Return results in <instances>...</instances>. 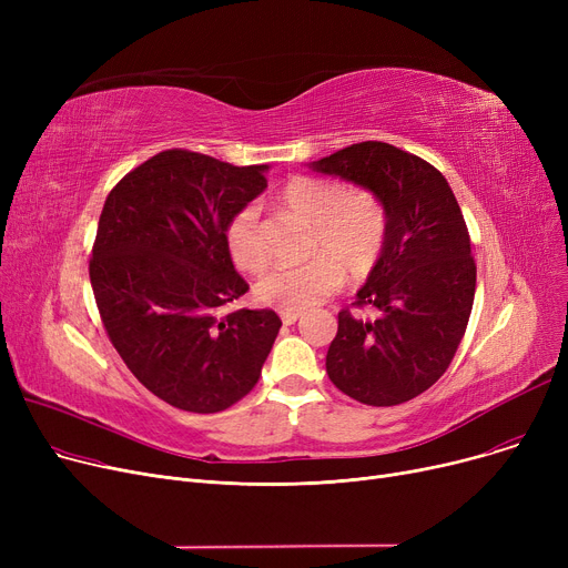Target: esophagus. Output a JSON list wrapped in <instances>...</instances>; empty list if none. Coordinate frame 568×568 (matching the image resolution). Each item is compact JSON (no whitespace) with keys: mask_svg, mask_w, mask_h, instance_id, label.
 <instances>
[{"mask_svg":"<svg viewBox=\"0 0 568 568\" xmlns=\"http://www.w3.org/2000/svg\"><path fill=\"white\" fill-rule=\"evenodd\" d=\"M300 317H302V311H281V320L285 324H294Z\"/></svg>","mask_w":568,"mask_h":568,"instance_id":"obj_1","label":"esophagus"}]
</instances>
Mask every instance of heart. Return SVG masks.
Here are the masks:
<instances>
[{"mask_svg":"<svg viewBox=\"0 0 568 568\" xmlns=\"http://www.w3.org/2000/svg\"><path fill=\"white\" fill-rule=\"evenodd\" d=\"M278 202L313 225L311 253L300 266H276L255 283V296L278 311H308L341 290L345 272L368 276L386 242L382 202L362 189H347L338 179L292 176L281 186ZM225 248L236 268L257 274L266 266L257 204H244L230 216Z\"/></svg>","mask_w":568,"mask_h":568,"instance_id":"b5f03b06","label":"heart"}]
</instances>
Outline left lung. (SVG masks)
<instances>
[{
    "label": "left lung",
    "instance_id": "obj_1",
    "mask_svg": "<svg viewBox=\"0 0 568 568\" xmlns=\"http://www.w3.org/2000/svg\"><path fill=\"white\" fill-rule=\"evenodd\" d=\"M311 168L368 189L386 212L384 251L354 302L377 317L338 313L326 373L364 405L407 403L449 368L469 322L476 264L458 200L437 168L386 142L349 144Z\"/></svg>",
    "mask_w": 568,
    "mask_h": 568
}]
</instances>
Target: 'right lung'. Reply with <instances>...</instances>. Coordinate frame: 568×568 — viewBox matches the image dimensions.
<instances>
[{"instance_id":"1","label":"right lung","mask_w":568,"mask_h":568,"mask_svg":"<svg viewBox=\"0 0 568 568\" xmlns=\"http://www.w3.org/2000/svg\"><path fill=\"white\" fill-rule=\"evenodd\" d=\"M266 170L168 149L103 204L89 260L103 326L129 371L176 409L214 414L242 400L278 336L268 308L221 315L248 292L223 232L266 189Z\"/></svg>"}]
</instances>
